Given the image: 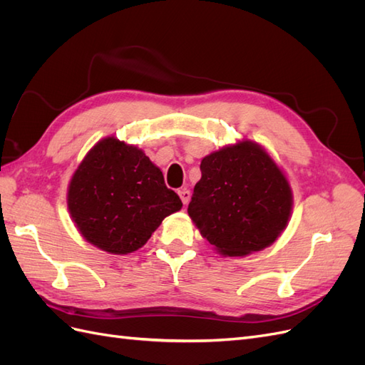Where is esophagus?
Masks as SVG:
<instances>
[{
    "label": "esophagus",
    "instance_id": "obj_1",
    "mask_svg": "<svg viewBox=\"0 0 365 365\" xmlns=\"http://www.w3.org/2000/svg\"><path fill=\"white\" fill-rule=\"evenodd\" d=\"M178 195H180V197H181V201H182V204H187L190 201V192L187 190V189H182V190H178Z\"/></svg>",
    "mask_w": 365,
    "mask_h": 365
}]
</instances>
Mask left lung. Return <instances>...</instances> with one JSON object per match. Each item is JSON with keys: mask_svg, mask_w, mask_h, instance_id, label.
Instances as JSON below:
<instances>
[{"mask_svg": "<svg viewBox=\"0 0 365 365\" xmlns=\"http://www.w3.org/2000/svg\"><path fill=\"white\" fill-rule=\"evenodd\" d=\"M201 172L187 213L224 257L271 247L288 227L291 184L259 143L244 138L212 152L202 158Z\"/></svg>", "mask_w": 365, "mask_h": 365, "instance_id": "obj_1", "label": "left lung"}]
</instances>
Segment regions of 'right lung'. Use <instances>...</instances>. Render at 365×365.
Masks as SVG:
<instances>
[{
  "mask_svg": "<svg viewBox=\"0 0 365 365\" xmlns=\"http://www.w3.org/2000/svg\"><path fill=\"white\" fill-rule=\"evenodd\" d=\"M68 212L81 236L109 254L134 252L164 217L180 212L160 168L134 145L106 137L88 150L67 190Z\"/></svg>",
  "mask_w": 365,
  "mask_h": 365,
  "instance_id": "1",
  "label": "right lung"
}]
</instances>
